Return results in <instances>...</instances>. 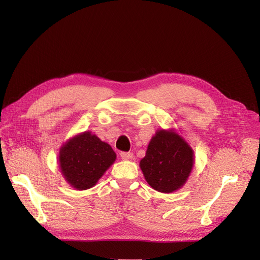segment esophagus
Wrapping results in <instances>:
<instances>
[{
	"mask_svg": "<svg viewBox=\"0 0 260 260\" xmlns=\"http://www.w3.org/2000/svg\"><path fill=\"white\" fill-rule=\"evenodd\" d=\"M120 157L122 159H129V158H131L132 157V154L131 153H129V152H121L120 153Z\"/></svg>",
	"mask_w": 260,
	"mask_h": 260,
	"instance_id": "1",
	"label": "esophagus"
}]
</instances>
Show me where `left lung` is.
<instances>
[{
  "label": "left lung",
  "mask_w": 260,
  "mask_h": 260,
  "mask_svg": "<svg viewBox=\"0 0 260 260\" xmlns=\"http://www.w3.org/2000/svg\"><path fill=\"white\" fill-rule=\"evenodd\" d=\"M193 151L176 132H156L140 167L154 190L170 193L182 186L193 167Z\"/></svg>",
  "instance_id": "8db88e82"
}]
</instances>
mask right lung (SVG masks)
I'll use <instances>...</instances> for the list:
<instances>
[{
    "mask_svg": "<svg viewBox=\"0 0 260 260\" xmlns=\"http://www.w3.org/2000/svg\"><path fill=\"white\" fill-rule=\"evenodd\" d=\"M115 159L116 154L111 145L90 132L69 140L59 152L61 174L77 190L95 185Z\"/></svg>",
    "mask_w": 260,
    "mask_h": 260,
    "instance_id": "obj_1",
    "label": "right lung"
}]
</instances>
